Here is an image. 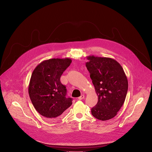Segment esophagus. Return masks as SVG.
<instances>
[{"instance_id":"34e87169","label":"esophagus","mask_w":152,"mask_h":152,"mask_svg":"<svg viewBox=\"0 0 152 152\" xmlns=\"http://www.w3.org/2000/svg\"><path fill=\"white\" fill-rule=\"evenodd\" d=\"M84 98H85V96L82 94V95H81V96H80V97H79L78 99H79V100H82V99H83Z\"/></svg>"}]
</instances>
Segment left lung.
I'll return each mask as SVG.
<instances>
[{
  "label": "left lung",
  "mask_w": 152,
  "mask_h": 152,
  "mask_svg": "<svg viewBox=\"0 0 152 152\" xmlns=\"http://www.w3.org/2000/svg\"><path fill=\"white\" fill-rule=\"evenodd\" d=\"M86 67L98 96L92 115L105 121L114 118L123 106L128 90V81L121 65L111 58L90 55Z\"/></svg>",
  "instance_id": "1"
}]
</instances>
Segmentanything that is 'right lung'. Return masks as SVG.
Wrapping results in <instances>:
<instances>
[{"label":"right lung","mask_w":152,"mask_h":152,"mask_svg":"<svg viewBox=\"0 0 152 152\" xmlns=\"http://www.w3.org/2000/svg\"><path fill=\"white\" fill-rule=\"evenodd\" d=\"M72 59L53 58L43 61L34 70L28 87L31 100L37 111L48 119L57 120L72 104L66 97V87L60 77Z\"/></svg>","instance_id":"add662e5"}]
</instances>
